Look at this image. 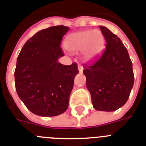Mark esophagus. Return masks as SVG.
I'll use <instances>...</instances> for the list:
<instances>
[{
    "label": "esophagus",
    "mask_w": 146,
    "mask_h": 146,
    "mask_svg": "<svg viewBox=\"0 0 146 146\" xmlns=\"http://www.w3.org/2000/svg\"><path fill=\"white\" fill-rule=\"evenodd\" d=\"M83 67L82 65H78V70H79V73H82V71H83Z\"/></svg>",
    "instance_id": "obj_1"
}]
</instances>
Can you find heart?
<instances>
[{"label":"heart","mask_w":146,"mask_h":146,"mask_svg":"<svg viewBox=\"0 0 146 146\" xmlns=\"http://www.w3.org/2000/svg\"><path fill=\"white\" fill-rule=\"evenodd\" d=\"M64 46L71 52L82 51L84 61L91 62L97 59L103 52L105 38L100 29L82 30L68 35Z\"/></svg>","instance_id":"obj_1"}]
</instances>
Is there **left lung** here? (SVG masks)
<instances>
[{"mask_svg":"<svg viewBox=\"0 0 146 146\" xmlns=\"http://www.w3.org/2000/svg\"><path fill=\"white\" fill-rule=\"evenodd\" d=\"M106 41L101 58L84 67L87 88L93 106L101 111H113L128 101L134 76L128 50L119 38L107 27L100 26Z\"/></svg>","mask_w":146,"mask_h":146,"instance_id":"obj_1","label":"left lung"}]
</instances>
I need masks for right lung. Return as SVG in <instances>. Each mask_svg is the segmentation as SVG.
<instances>
[{"mask_svg": "<svg viewBox=\"0 0 146 146\" xmlns=\"http://www.w3.org/2000/svg\"><path fill=\"white\" fill-rule=\"evenodd\" d=\"M65 26H54L38 31L23 46L17 58L15 82L17 94L34 114L55 117L68 108L69 98L79 73L76 63L64 65L61 48Z\"/></svg>", "mask_w": 146, "mask_h": 146, "instance_id": "right-lung-1", "label": "right lung"}]
</instances>
